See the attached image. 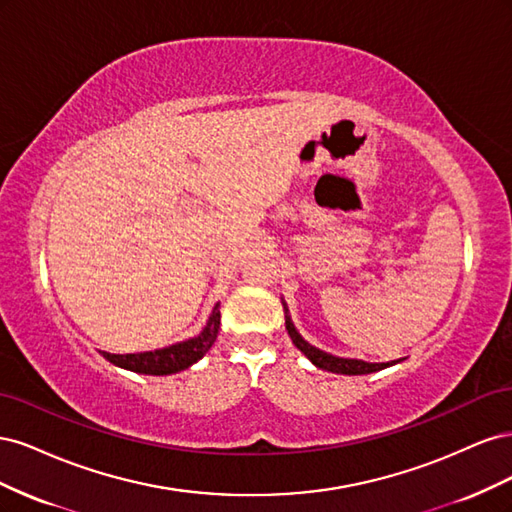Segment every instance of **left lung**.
<instances>
[{"instance_id": "8db88e82", "label": "left lung", "mask_w": 512, "mask_h": 512, "mask_svg": "<svg viewBox=\"0 0 512 512\" xmlns=\"http://www.w3.org/2000/svg\"><path fill=\"white\" fill-rule=\"evenodd\" d=\"M282 305H284V312H286V331L292 339V344L297 346L318 369L331 371V374H344V376H365V374H374V371H380V369H386V367L401 363V359L389 361V363H367V361H361V359H344V356H335V354L324 352V350L309 344L307 339H303V335L297 331V327H294V322L290 318L288 305L284 301H282Z\"/></svg>"}]
</instances>
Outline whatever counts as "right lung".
Segmentation results:
<instances>
[{"label":"right lung","instance_id":"add662e5","mask_svg":"<svg viewBox=\"0 0 512 512\" xmlns=\"http://www.w3.org/2000/svg\"><path fill=\"white\" fill-rule=\"evenodd\" d=\"M218 331H220V303L213 307L205 329L192 339H185V342L153 350V352H138V354L102 352V356L121 369L134 371V374L170 376V374H177V371L192 367L194 363L203 359V356L211 350L215 339H218Z\"/></svg>","mask_w":512,"mask_h":512}]
</instances>
